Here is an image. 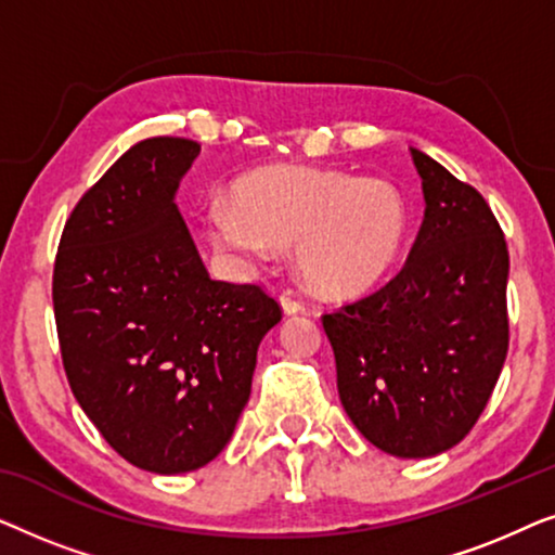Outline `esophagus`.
I'll use <instances>...</instances> for the list:
<instances>
[{
    "instance_id": "1",
    "label": "esophagus",
    "mask_w": 555,
    "mask_h": 555,
    "mask_svg": "<svg viewBox=\"0 0 555 555\" xmlns=\"http://www.w3.org/2000/svg\"><path fill=\"white\" fill-rule=\"evenodd\" d=\"M280 306H283L285 315H298V313H302V310H306V306H302L300 300L291 298V295H280Z\"/></svg>"
}]
</instances>
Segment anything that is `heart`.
Wrapping results in <instances>:
<instances>
[{
    "instance_id": "1",
    "label": "heart",
    "mask_w": 555,
    "mask_h": 555,
    "mask_svg": "<svg viewBox=\"0 0 555 555\" xmlns=\"http://www.w3.org/2000/svg\"><path fill=\"white\" fill-rule=\"evenodd\" d=\"M204 230L211 245L240 257L295 245V264L308 287L321 295H353L397 264L406 245L409 209L386 179L272 166L242 179L234 202L211 199Z\"/></svg>"
}]
</instances>
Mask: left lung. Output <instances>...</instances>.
<instances>
[{
	"mask_svg": "<svg viewBox=\"0 0 555 555\" xmlns=\"http://www.w3.org/2000/svg\"><path fill=\"white\" fill-rule=\"evenodd\" d=\"M424 222L382 291L323 315L338 397L371 444L404 460L452 450L507 356V245L482 194L412 149Z\"/></svg>",
	"mask_w": 555,
	"mask_h": 555,
	"instance_id": "obj_1",
	"label": "left lung"
}]
</instances>
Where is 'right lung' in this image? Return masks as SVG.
Here are the masks:
<instances>
[{"label": "right lung", "mask_w": 555, "mask_h": 555, "mask_svg": "<svg viewBox=\"0 0 555 555\" xmlns=\"http://www.w3.org/2000/svg\"><path fill=\"white\" fill-rule=\"evenodd\" d=\"M199 151L171 135L128 149L73 209L52 275L75 399L120 457L156 475L224 450L283 318L257 285L204 268L173 202Z\"/></svg>", "instance_id": "right-lung-1"}]
</instances>
